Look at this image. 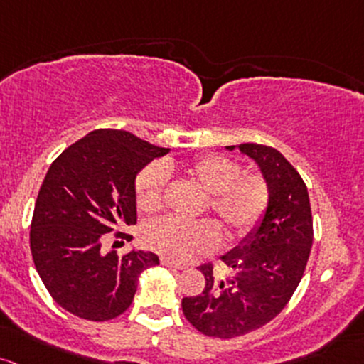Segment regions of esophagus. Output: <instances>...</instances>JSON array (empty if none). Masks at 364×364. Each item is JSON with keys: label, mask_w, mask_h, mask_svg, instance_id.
<instances>
[{"label": "esophagus", "mask_w": 364, "mask_h": 364, "mask_svg": "<svg viewBox=\"0 0 364 364\" xmlns=\"http://www.w3.org/2000/svg\"><path fill=\"white\" fill-rule=\"evenodd\" d=\"M161 262H162V266L173 267V269H185V266H183V264H178V262L171 261V259H166V257H162V259H161Z\"/></svg>", "instance_id": "1"}]
</instances>
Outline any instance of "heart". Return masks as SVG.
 I'll use <instances>...</instances> for the list:
<instances>
[{
    "mask_svg": "<svg viewBox=\"0 0 364 364\" xmlns=\"http://www.w3.org/2000/svg\"><path fill=\"white\" fill-rule=\"evenodd\" d=\"M174 164H151L136 178V202L146 214L161 210L167 173ZM178 173L205 191L203 209L219 219L231 238L250 233L269 203V186L261 174H242V166L233 159L207 154L181 164ZM143 243L154 252L173 261H186L197 254L210 252L219 242V233L210 221H179L164 218L143 230Z\"/></svg>",
    "mask_w": 364,
    "mask_h": 364,
    "instance_id": "obj_1",
    "label": "heart"
}]
</instances>
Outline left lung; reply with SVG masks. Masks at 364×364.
<instances>
[{"instance_id": "1", "label": "left lung", "mask_w": 364, "mask_h": 364, "mask_svg": "<svg viewBox=\"0 0 364 364\" xmlns=\"http://www.w3.org/2000/svg\"><path fill=\"white\" fill-rule=\"evenodd\" d=\"M238 150L257 164L269 186L266 214L221 257L233 277L218 278L213 264H202L205 289L181 301L191 325L218 338L240 337L277 318L301 283L313 245V215L301 174L273 146L242 143Z\"/></svg>"}]
</instances>
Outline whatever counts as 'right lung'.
<instances>
[{
	"instance_id": "right-lung-1",
	"label": "right lung",
	"mask_w": 364,
	"mask_h": 364,
	"mask_svg": "<svg viewBox=\"0 0 364 364\" xmlns=\"http://www.w3.org/2000/svg\"><path fill=\"white\" fill-rule=\"evenodd\" d=\"M167 151L127 131L97 129L50 166L31 223V252L65 311L90 321L117 318L133 302L141 271L159 264L154 252L100 249L115 226L136 223V174Z\"/></svg>"
}]
</instances>
